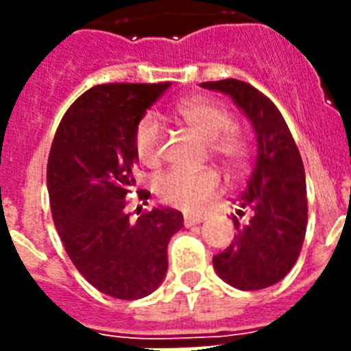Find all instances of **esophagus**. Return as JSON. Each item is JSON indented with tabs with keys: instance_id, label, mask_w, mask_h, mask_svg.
I'll return each mask as SVG.
<instances>
[{
	"instance_id": "34e87169",
	"label": "esophagus",
	"mask_w": 351,
	"mask_h": 351,
	"mask_svg": "<svg viewBox=\"0 0 351 351\" xmlns=\"http://www.w3.org/2000/svg\"><path fill=\"white\" fill-rule=\"evenodd\" d=\"M204 219H206L204 215L186 213L184 215V224H186L187 228H189V226H197V224H200V222H204Z\"/></svg>"
}]
</instances>
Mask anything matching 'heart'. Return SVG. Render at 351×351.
Listing matches in <instances>:
<instances>
[{
    "label": "heart",
    "instance_id": "obj_1",
    "mask_svg": "<svg viewBox=\"0 0 351 351\" xmlns=\"http://www.w3.org/2000/svg\"><path fill=\"white\" fill-rule=\"evenodd\" d=\"M176 117L198 136L208 140L209 154L224 165L233 176L247 169L251 158V142L244 132L233 127L230 109L206 96H191L176 104ZM164 131L158 120L143 117L134 129V151L147 167H158L162 162ZM222 180L215 169L198 173L171 171L154 182V193L162 204L182 211H197L204 204L219 195Z\"/></svg>",
    "mask_w": 351,
    "mask_h": 351
}]
</instances>
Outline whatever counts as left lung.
<instances>
[{"label":"left lung","instance_id":"8db88e82","mask_svg":"<svg viewBox=\"0 0 351 351\" xmlns=\"http://www.w3.org/2000/svg\"><path fill=\"white\" fill-rule=\"evenodd\" d=\"M206 89L230 95L256 132L251 180L239 198V223L228 250L213 256L220 278L244 291L277 284L299 258L308 226L304 165L282 114L267 96L240 80L204 82Z\"/></svg>","mask_w":351,"mask_h":351}]
</instances>
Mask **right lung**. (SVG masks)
Returning <instances> with one entry per match:
<instances>
[{
    "label": "right lung",
    "mask_w": 351,
    "mask_h": 351,
    "mask_svg": "<svg viewBox=\"0 0 351 351\" xmlns=\"http://www.w3.org/2000/svg\"><path fill=\"white\" fill-rule=\"evenodd\" d=\"M96 85L63 114L47 164L52 220L69 258L98 291L136 300L158 288L167 271V244L184 217L171 208L136 220L125 200L134 193V129L169 87ZM147 202L149 191H136Z\"/></svg>",
    "instance_id": "add662e5"
}]
</instances>
